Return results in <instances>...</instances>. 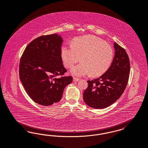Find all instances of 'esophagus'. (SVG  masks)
Wrapping results in <instances>:
<instances>
[{"mask_svg":"<svg viewBox=\"0 0 148 148\" xmlns=\"http://www.w3.org/2000/svg\"><path fill=\"white\" fill-rule=\"evenodd\" d=\"M79 80H80V79H78V78H76L75 77H73V81L74 82H77V81H79Z\"/></svg>","mask_w":148,"mask_h":148,"instance_id":"esophagus-1","label":"esophagus"}]
</instances>
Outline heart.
<instances>
[{"label":"heart","instance_id":"b5f03b06","mask_svg":"<svg viewBox=\"0 0 148 148\" xmlns=\"http://www.w3.org/2000/svg\"><path fill=\"white\" fill-rule=\"evenodd\" d=\"M113 50L110 45L98 37L87 36L77 38L73 46L64 45L61 57L64 66L72 67L71 73L76 76H82L90 73L91 76L103 75L110 67L113 58Z\"/></svg>","mask_w":148,"mask_h":148}]
</instances>
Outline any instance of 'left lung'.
I'll return each instance as SVG.
<instances>
[{"label":"left lung","instance_id":"obj_1","mask_svg":"<svg viewBox=\"0 0 148 148\" xmlns=\"http://www.w3.org/2000/svg\"><path fill=\"white\" fill-rule=\"evenodd\" d=\"M115 55L111 66L98 79L87 81L88 87L84 91V102L90 108H107L121 97L129 80L130 65L125 50L114 43Z\"/></svg>","mask_w":148,"mask_h":148}]
</instances>
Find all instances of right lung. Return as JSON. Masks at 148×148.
I'll return each instance as SVG.
<instances>
[{
    "mask_svg": "<svg viewBox=\"0 0 148 148\" xmlns=\"http://www.w3.org/2000/svg\"><path fill=\"white\" fill-rule=\"evenodd\" d=\"M61 35L42 36L27 45L20 60L19 78L29 96L36 103L49 106L58 102L72 76L61 77L67 70L61 58Z\"/></svg>",
    "mask_w": 148,
    "mask_h": 148,
    "instance_id": "1",
    "label": "right lung"
}]
</instances>
